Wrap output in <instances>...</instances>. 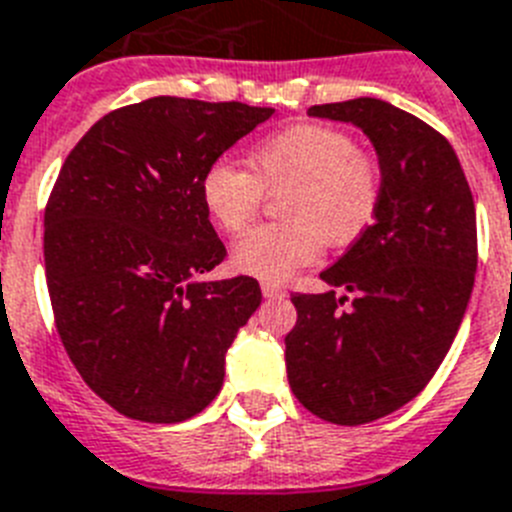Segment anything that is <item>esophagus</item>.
I'll return each mask as SVG.
<instances>
[{
	"instance_id": "esophagus-1",
	"label": "esophagus",
	"mask_w": 512,
	"mask_h": 512,
	"mask_svg": "<svg viewBox=\"0 0 512 512\" xmlns=\"http://www.w3.org/2000/svg\"><path fill=\"white\" fill-rule=\"evenodd\" d=\"M260 289H263V294L268 296V299H281V296H286V289L276 281H263L260 283Z\"/></svg>"
}]
</instances>
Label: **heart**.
Here are the masks:
<instances>
[{"mask_svg": "<svg viewBox=\"0 0 512 512\" xmlns=\"http://www.w3.org/2000/svg\"><path fill=\"white\" fill-rule=\"evenodd\" d=\"M249 169L213 161L200 179L205 213L226 234H239L257 216L265 192H281L283 221L257 226L234 247L231 263L249 276L283 281L315 263L322 242L346 247L377 218L382 171L341 130L302 124L268 137L249 153Z\"/></svg>", "mask_w": 512, "mask_h": 512, "instance_id": "b5f03b06", "label": "heart"}]
</instances>
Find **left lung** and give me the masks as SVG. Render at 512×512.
I'll return each instance as SVG.
<instances>
[{"instance_id": "8db88e82", "label": "left lung", "mask_w": 512, "mask_h": 512, "mask_svg": "<svg viewBox=\"0 0 512 512\" xmlns=\"http://www.w3.org/2000/svg\"><path fill=\"white\" fill-rule=\"evenodd\" d=\"M307 114L356 124L382 171L377 218L320 273L330 291L291 296L286 336L299 403L356 427L406 406L448 354L474 289L476 208L453 145L409 111L354 98Z\"/></svg>"}]
</instances>
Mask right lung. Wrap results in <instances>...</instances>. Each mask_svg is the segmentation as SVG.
<instances>
[{
    "label": "right lung",
    "mask_w": 512,
    "mask_h": 512,
    "mask_svg": "<svg viewBox=\"0 0 512 512\" xmlns=\"http://www.w3.org/2000/svg\"><path fill=\"white\" fill-rule=\"evenodd\" d=\"M276 109L156 96L98 119L44 213V263L64 351L119 414L176 424L223 385L226 351L263 294L205 281L226 257L203 171Z\"/></svg>",
    "instance_id": "obj_1"
}]
</instances>
